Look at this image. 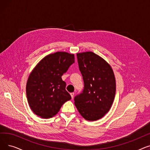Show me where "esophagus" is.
<instances>
[{"instance_id": "esophagus-1", "label": "esophagus", "mask_w": 150, "mask_h": 150, "mask_svg": "<svg viewBox=\"0 0 150 150\" xmlns=\"http://www.w3.org/2000/svg\"><path fill=\"white\" fill-rule=\"evenodd\" d=\"M74 94H75V93H74V92H72V93H70V96H71V97H72V98H74Z\"/></svg>"}]
</instances>
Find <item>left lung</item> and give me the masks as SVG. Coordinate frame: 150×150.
<instances>
[{
    "label": "left lung",
    "mask_w": 150,
    "mask_h": 150,
    "mask_svg": "<svg viewBox=\"0 0 150 150\" xmlns=\"http://www.w3.org/2000/svg\"><path fill=\"white\" fill-rule=\"evenodd\" d=\"M84 89L74 98L75 105L86 120H97L111 108L116 85L113 70L103 58L92 52L76 54Z\"/></svg>",
    "instance_id": "left-lung-1"
}]
</instances>
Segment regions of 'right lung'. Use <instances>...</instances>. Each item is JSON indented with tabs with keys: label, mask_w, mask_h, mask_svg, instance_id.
Returning a JSON list of instances; mask_svg holds the SVG:
<instances>
[{
	"label": "right lung",
	"mask_w": 150,
	"mask_h": 150,
	"mask_svg": "<svg viewBox=\"0 0 150 150\" xmlns=\"http://www.w3.org/2000/svg\"><path fill=\"white\" fill-rule=\"evenodd\" d=\"M74 62V54L58 52L47 55L35 67L27 80L26 94L35 114L44 119L52 117L71 99L61 76Z\"/></svg>",
	"instance_id": "obj_1"
}]
</instances>
